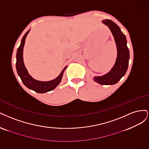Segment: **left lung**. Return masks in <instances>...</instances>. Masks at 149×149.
Returning <instances> with one entry per match:
<instances>
[{
  "label": "left lung",
  "instance_id": "8db88e82",
  "mask_svg": "<svg viewBox=\"0 0 149 149\" xmlns=\"http://www.w3.org/2000/svg\"><path fill=\"white\" fill-rule=\"evenodd\" d=\"M102 23L109 28L114 37L117 48V57L114 66L109 72L102 76L94 77L93 80L101 85H114L118 83L126 73L129 60V51L127 46L126 36L116 24L108 19L102 20Z\"/></svg>",
  "mask_w": 149,
  "mask_h": 149
}]
</instances>
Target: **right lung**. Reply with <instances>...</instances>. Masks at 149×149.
<instances>
[{"mask_svg":"<svg viewBox=\"0 0 149 149\" xmlns=\"http://www.w3.org/2000/svg\"><path fill=\"white\" fill-rule=\"evenodd\" d=\"M30 31V30H28L25 33V35L23 36L21 41L20 45L17 49L16 55V69L18 76L20 77L22 82L27 88L35 91V92L37 93H44L54 90L60 84L67 66L65 67L64 69L61 71V74L56 79L52 80L45 81L37 80L33 79L28 73L27 69L25 68V65L24 64L23 57V47L24 45H25V40Z\"/></svg>","mask_w":149,"mask_h":149,"instance_id":"add662e5","label":"right lung"}]
</instances>
